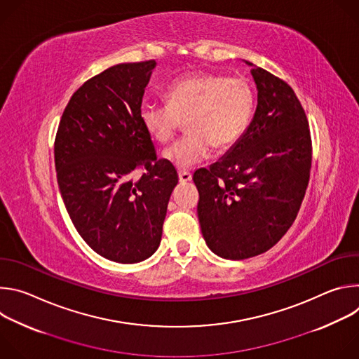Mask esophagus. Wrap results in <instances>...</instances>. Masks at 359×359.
<instances>
[{
	"label": "esophagus",
	"mask_w": 359,
	"mask_h": 359,
	"mask_svg": "<svg viewBox=\"0 0 359 359\" xmlns=\"http://www.w3.org/2000/svg\"><path fill=\"white\" fill-rule=\"evenodd\" d=\"M179 180L180 183H187L191 180V173L190 172H186V170H180L179 172Z\"/></svg>",
	"instance_id": "obj_1"
}]
</instances>
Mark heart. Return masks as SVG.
<instances>
[{"label": "heart", "instance_id": "1", "mask_svg": "<svg viewBox=\"0 0 359 359\" xmlns=\"http://www.w3.org/2000/svg\"><path fill=\"white\" fill-rule=\"evenodd\" d=\"M168 105L144 104L140 122L158 143H168L186 122L187 135L165 150L163 158L179 169H190L236 143L245 132L254 109V92L243 78L193 74L175 81L166 92Z\"/></svg>", "mask_w": 359, "mask_h": 359}]
</instances>
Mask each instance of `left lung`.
I'll list each match as a JSON object with an SVG mask.
<instances>
[{"label": "left lung", "mask_w": 359, "mask_h": 359, "mask_svg": "<svg viewBox=\"0 0 359 359\" xmlns=\"http://www.w3.org/2000/svg\"><path fill=\"white\" fill-rule=\"evenodd\" d=\"M252 67L257 108L243 136L193 175L208 247L226 260L266 252L294 223L311 170L309 121L288 83Z\"/></svg>", "instance_id": "obj_1"}]
</instances>
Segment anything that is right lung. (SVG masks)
Wrapping results in <instances>:
<instances>
[{
    "label": "right lung",
    "mask_w": 359,
    "mask_h": 359,
    "mask_svg": "<svg viewBox=\"0 0 359 359\" xmlns=\"http://www.w3.org/2000/svg\"><path fill=\"white\" fill-rule=\"evenodd\" d=\"M155 68V60L119 64L86 81L68 102L55 137L57 180L76 231L95 252L122 264L158 250L179 182L140 122Z\"/></svg>",
    "instance_id": "right-lung-1"
}]
</instances>
